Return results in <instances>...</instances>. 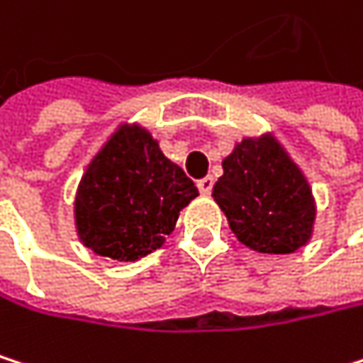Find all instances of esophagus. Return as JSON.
Returning a JSON list of instances; mask_svg holds the SVG:
<instances>
[{"instance_id": "esophagus-1", "label": "esophagus", "mask_w": 363, "mask_h": 363, "mask_svg": "<svg viewBox=\"0 0 363 363\" xmlns=\"http://www.w3.org/2000/svg\"><path fill=\"white\" fill-rule=\"evenodd\" d=\"M198 189H200L202 196H208V194L213 191V178H211V176L200 178V180H198Z\"/></svg>"}]
</instances>
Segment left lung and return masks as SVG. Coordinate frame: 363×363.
I'll return each mask as SVG.
<instances>
[{
  "label": "left lung",
  "instance_id": "obj_1",
  "mask_svg": "<svg viewBox=\"0 0 363 363\" xmlns=\"http://www.w3.org/2000/svg\"><path fill=\"white\" fill-rule=\"evenodd\" d=\"M213 198L237 239L262 254H293L312 237L308 180L269 135L243 140L223 159Z\"/></svg>",
  "mask_w": 363,
  "mask_h": 363
}]
</instances>
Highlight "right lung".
Here are the masks:
<instances>
[{"label":"right lung","mask_w":363,"mask_h":363,"mask_svg":"<svg viewBox=\"0 0 363 363\" xmlns=\"http://www.w3.org/2000/svg\"><path fill=\"white\" fill-rule=\"evenodd\" d=\"M198 189L140 126H120L88 165L74 200L86 247L113 260L159 250Z\"/></svg>","instance_id":"right-lung-1"}]
</instances>
